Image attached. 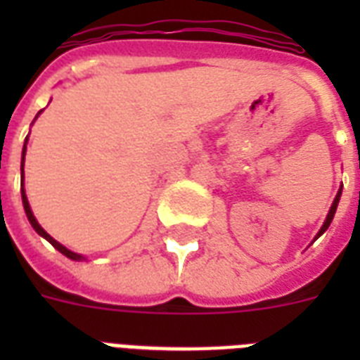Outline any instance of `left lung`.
<instances>
[{"instance_id":"1","label":"left lung","mask_w":360,"mask_h":360,"mask_svg":"<svg viewBox=\"0 0 360 360\" xmlns=\"http://www.w3.org/2000/svg\"><path fill=\"white\" fill-rule=\"evenodd\" d=\"M340 196H342V188H340V191H338V194H336V198H335V202H333V205H330L329 214H327V220H325V224L321 226V230H319L318 237L321 236V233H323V231L327 230V228H329L330 222H333V219H335V213H336V207H338V202H340ZM318 237H316V239H318Z\"/></svg>"}]
</instances>
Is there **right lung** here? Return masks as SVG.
Segmentation results:
<instances>
[{"label":"right lung","instance_id":"1","mask_svg":"<svg viewBox=\"0 0 360 360\" xmlns=\"http://www.w3.org/2000/svg\"><path fill=\"white\" fill-rule=\"evenodd\" d=\"M25 143H27V138H25ZM25 143H24V151H22V181H24V155H25ZM22 202H24V209H25V214H27V220L31 222V226L35 228V231L39 233V236H42L44 239L48 240V243H52L53 248H58L61 254H65L67 257H70V259H75V262H80V259H84V256H80V254H76V252H70L69 248H65L63 245H59L58 240L52 239V237L48 236L46 231L42 230L41 226H39V222H37V219L33 217V213H31V207H30V203H27V198H25V192L24 188H22Z\"/></svg>","mask_w":360,"mask_h":360}]
</instances>
